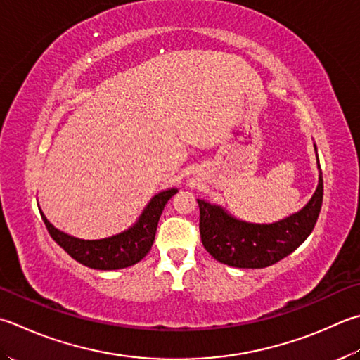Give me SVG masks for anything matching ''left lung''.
I'll list each match as a JSON object with an SVG mask.
<instances>
[{
  "instance_id": "1",
  "label": "left lung",
  "mask_w": 360,
  "mask_h": 360,
  "mask_svg": "<svg viewBox=\"0 0 360 360\" xmlns=\"http://www.w3.org/2000/svg\"><path fill=\"white\" fill-rule=\"evenodd\" d=\"M301 212L274 224H249L232 218L221 207L198 199L200 240L216 260L235 268H266L290 255L314 230L323 203V175Z\"/></svg>"
}]
</instances>
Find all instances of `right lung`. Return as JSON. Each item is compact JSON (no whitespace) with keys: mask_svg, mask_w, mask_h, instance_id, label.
<instances>
[{"mask_svg":"<svg viewBox=\"0 0 360 360\" xmlns=\"http://www.w3.org/2000/svg\"><path fill=\"white\" fill-rule=\"evenodd\" d=\"M175 193H177V189H167V191L157 194L146 207L139 221L131 229H128L124 233L114 235L111 238L103 240L89 241L75 238V236H70L60 232L58 229H54L42 212H40V216H42L51 238L72 259L94 269H120L131 266V264L138 263L147 255L153 244L162 210H165L167 200Z\"/></svg>","mask_w":360,"mask_h":360,"instance_id":"1","label":"right lung"}]
</instances>
